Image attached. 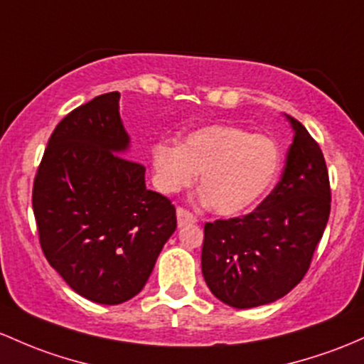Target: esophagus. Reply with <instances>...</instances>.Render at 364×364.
<instances>
[{"label": "esophagus", "instance_id": "34e87169", "mask_svg": "<svg viewBox=\"0 0 364 364\" xmlns=\"http://www.w3.org/2000/svg\"><path fill=\"white\" fill-rule=\"evenodd\" d=\"M177 220H178V225H186V224H196L198 218L194 217L193 213L189 212V210L186 208H177Z\"/></svg>", "mask_w": 364, "mask_h": 364}]
</instances>
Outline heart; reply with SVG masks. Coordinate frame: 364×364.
I'll return each instance as SVG.
<instances>
[{"label":"heart","mask_w":364,"mask_h":364,"mask_svg":"<svg viewBox=\"0 0 364 364\" xmlns=\"http://www.w3.org/2000/svg\"><path fill=\"white\" fill-rule=\"evenodd\" d=\"M151 163L159 191L178 193L201 173L203 201L213 213L234 217L252 208L272 186L279 151L269 136L217 123L191 132L181 144H154Z\"/></svg>","instance_id":"1"}]
</instances>
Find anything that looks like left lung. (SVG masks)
<instances>
[{
    "mask_svg": "<svg viewBox=\"0 0 364 364\" xmlns=\"http://www.w3.org/2000/svg\"><path fill=\"white\" fill-rule=\"evenodd\" d=\"M293 128L281 181L243 217L205 224L201 271L210 291L236 309L271 304L306 276L330 217V181L318 142Z\"/></svg>",
    "mask_w": 364,
    "mask_h": 364,
    "instance_id": "left-lung-1",
    "label": "left lung"
}]
</instances>
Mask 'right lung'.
Listing matches in <instances>:
<instances>
[{
	"label": "right lung",
	"instance_id": "obj_1",
	"mask_svg": "<svg viewBox=\"0 0 364 364\" xmlns=\"http://www.w3.org/2000/svg\"><path fill=\"white\" fill-rule=\"evenodd\" d=\"M128 147L119 93L95 97L57 124L33 187L48 264L74 291L105 306L142 290L177 229L175 206L146 189V168L123 158Z\"/></svg>",
	"mask_w": 364,
	"mask_h": 364
}]
</instances>
